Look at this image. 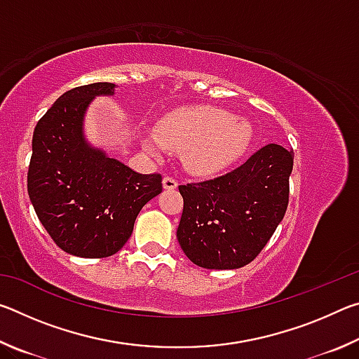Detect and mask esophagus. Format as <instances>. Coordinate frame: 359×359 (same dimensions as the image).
<instances>
[{
  "label": "esophagus",
  "instance_id": "obj_1",
  "mask_svg": "<svg viewBox=\"0 0 359 359\" xmlns=\"http://www.w3.org/2000/svg\"><path fill=\"white\" fill-rule=\"evenodd\" d=\"M177 185H179V182L174 177H169V175H166V177L163 179V188H165V190H175Z\"/></svg>",
  "mask_w": 359,
  "mask_h": 359
}]
</instances>
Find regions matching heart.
Instances as JSON below:
<instances>
[{
	"label": "heart",
	"mask_w": 359,
	"mask_h": 359,
	"mask_svg": "<svg viewBox=\"0 0 359 359\" xmlns=\"http://www.w3.org/2000/svg\"><path fill=\"white\" fill-rule=\"evenodd\" d=\"M253 139L247 120L218 107H177L156 121L155 133L142 136V147L161 156L165 147L184 154L191 174L215 175L245 155Z\"/></svg>",
	"instance_id": "b5f03b06"
}]
</instances>
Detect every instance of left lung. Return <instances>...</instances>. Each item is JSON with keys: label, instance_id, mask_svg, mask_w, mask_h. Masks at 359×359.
<instances>
[{"label": "left lung", "instance_id": "8db88e82", "mask_svg": "<svg viewBox=\"0 0 359 359\" xmlns=\"http://www.w3.org/2000/svg\"><path fill=\"white\" fill-rule=\"evenodd\" d=\"M293 150L267 144L220 177L180 185L177 239L205 269H239L258 257L288 208Z\"/></svg>", "mask_w": 359, "mask_h": 359}]
</instances>
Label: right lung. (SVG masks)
Listing matches in <instances>:
<instances>
[{
  "label": "right lung",
  "instance_id": "right-lung-1",
  "mask_svg": "<svg viewBox=\"0 0 359 359\" xmlns=\"http://www.w3.org/2000/svg\"><path fill=\"white\" fill-rule=\"evenodd\" d=\"M115 85L96 82L63 93L33 133L28 194L39 222L66 253L106 258L130 239L136 217L163 190L161 174H139L83 136L95 96Z\"/></svg>",
  "mask_w": 359,
  "mask_h": 359
}]
</instances>
